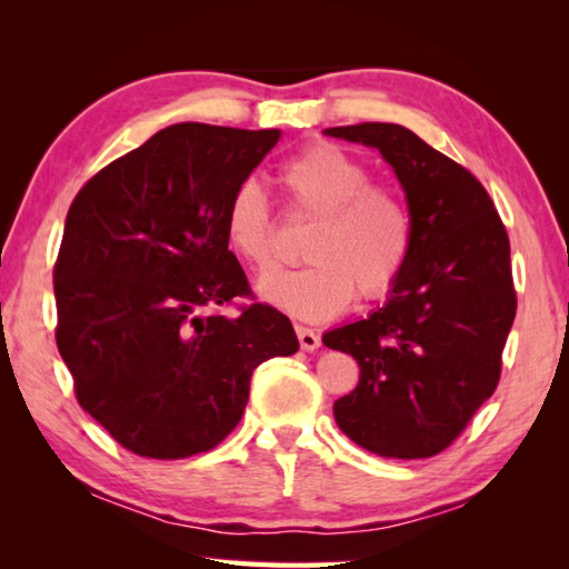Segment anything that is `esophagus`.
I'll use <instances>...</instances> for the list:
<instances>
[{"label": "esophagus", "instance_id": "esophagus-1", "mask_svg": "<svg viewBox=\"0 0 569 569\" xmlns=\"http://www.w3.org/2000/svg\"><path fill=\"white\" fill-rule=\"evenodd\" d=\"M296 336L303 351H316L321 346V336L313 329H308V326H296Z\"/></svg>", "mask_w": 569, "mask_h": 569}]
</instances>
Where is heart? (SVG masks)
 Segmentation results:
<instances>
[{
	"label": "heart",
	"instance_id": "obj_1",
	"mask_svg": "<svg viewBox=\"0 0 569 569\" xmlns=\"http://www.w3.org/2000/svg\"><path fill=\"white\" fill-rule=\"evenodd\" d=\"M278 182L296 216L313 218L303 240L308 263L258 283L268 303L303 321L341 313L387 296L413 248V218L397 190L373 182V172L331 142H313L283 162ZM223 228L228 246L256 271H268L276 253V223L266 192L243 180L230 192Z\"/></svg>",
	"mask_w": 569,
	"mask_h": 569
}]
</instances>
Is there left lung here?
<instances>
[{
  "label": "left lung",
  "instance_id": "8db88e82",
  "mask_svg": "<svg viewBox=\"0 0 569 569\" xmlns=\"http://www.w3.org/2000/svg\"><path fill=\"white\" fill-rule=\"evenodd\" d=\"M323 132L377 148L413 218L409 263L389 301L323 336L361 369L359 387L333 403L336 423L379 457H435L467 429L502 373L517 313L505 223L467 168L401 124Z\"/></svg>",
  "mask_w": 569,
  "mask_h": 569
}]
</instances>
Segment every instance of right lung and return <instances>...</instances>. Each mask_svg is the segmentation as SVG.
Returning <instances> with one entry per match:
<instances>
[{
    "instance_id": "add662e5",
    "label": "right lung",
    "mask_w": 569,
    "mask_h": 569,
    "mask_svg": "<svg viewBox=\"0 0 569 569\" xmlns=\"http://www.w3.org/2000/svg\"><path fill=\"white\" fill-rule=\"evenodd\" d=\"M281 132L180 122L84 182L54 263L57 349L80 407L138 457L186 459L238 427L256 366L298 351L253 298L226 206Z\"/></svg>"
}]
</instances>
